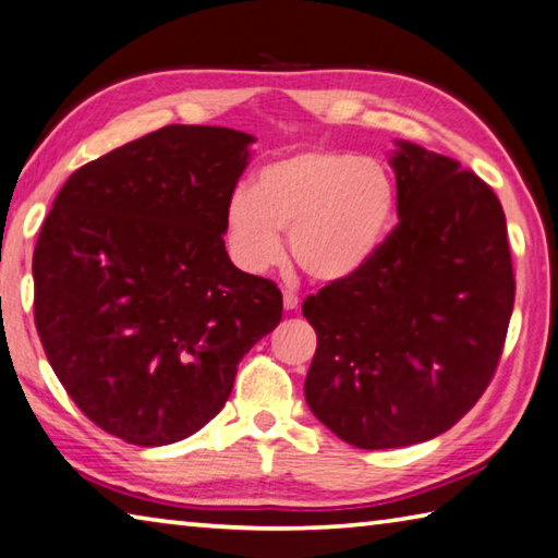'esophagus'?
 <instances>
[{"mask_svg": "<svg viewBox=\"0 0 558 558\" xmlns=\"http://www.w3.org/2000/svg\"><path fill=\"white\" fill-rule=\"evenodd\" d=\"M299 304H301V299H299L296 291L287 289V291H284V308H287V311H294V308H299Z\"/></svg>", "mask_w": 558, "mask_h": 558, "instance_id": "34e87169", "label": "esophagus"}]
</instances>
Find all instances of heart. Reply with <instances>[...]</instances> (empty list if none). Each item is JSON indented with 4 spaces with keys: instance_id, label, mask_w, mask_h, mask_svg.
<instances>
[{
    "instance_id": "obj_1",
    "label": "heart",
    "mask_w": 558,
    "mask_h": 558,
    "mask_svg": "<svg viewBox=\"0 0 558 558\" xmlns=\"http://www.w3.org/2000/svg\"><path fill=\"white\" fill-rule=\"evenodd\" d=\"M397 218V183L373 156L306 149L262 166L254 191L238 189L225 205L232 259L267 271L291 257L311 279L340 281L375 257Z\"/></svg>"
}]
</instances>
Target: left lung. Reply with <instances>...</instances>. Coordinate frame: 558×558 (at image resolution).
I'll return each mask as SVG.
<instances>
[{
    "mask_svg": "<svg viewBox=\"0 0 558 558\" xmlns=\"http://www.w3.org/2000/svg\"><path fill=\"white\" fill-rule=\"evenodd\" d=\"M399 222L353 277L301 314L318 345L306 402L350 446L422 444L471 412L500 363L514 306L502 205L441 154L399 142Z\"/></svg>",
    "mask_w": 558,
    "mask_h": 558,
    "instance_id": "obj_1",
    "label": "left lung"
}]
</instances>
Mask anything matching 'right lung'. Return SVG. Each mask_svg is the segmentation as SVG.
<instances>
[{"label":"right lung","instance_id":"add662e5","mask_svg":"<svg viewBox=\"0 0 558 558\" xmlns=\"http://www.w3.org/2000/svg\"><path fill=\"white\" fill-rule=\"evenodd\" d=\"M254 136L169 124L77 169L34 250V320L68 397L134 446L220 412L281 291L225 252V205Z\"/></svg>","mask_w":558,"mask_h":558}]
</instances>
